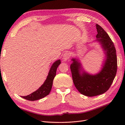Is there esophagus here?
I'll use <instances>...</instances> for the list:
<instances>
[{
    "instance_id": "34e87169",
    "label": "esophagus",
    "mask_w": 125,
    "mask_h": 125,
    "mask_svg": "<svg viewBox=\"0 0 125 125\" xmlns=\"http://www.w3.org/2000/svg\"><path fill=\"white\" fill-rule=\"evenodd\" d=\"M70 57V54L69 53V52H66L65 54H63V61H66V60H67Z\"/></svg>"
}]
</instances>
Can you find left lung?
<instances>
[{
  "mask_svg": "<svg viewBox=\"0 0 125 125\" xmlns=\"http://www.w3.org/2000/svg\"><path fill=\"white\" fill-rule=\"evenodd\" d=\"M97 41L106 51V60L100 73L91 75L85 72L80 73L81 65L75 59L70 65L72 77L75 88L83 95L94 96L106 92L110 88L115 77L117 69L116 48L110 37L100 25L96 24Z\"/></svg>",
  "mask_w": 125,
  "mask_h": 125,
  "instance_id": "obj_1",
  "label": "left lung"
}]
</instances>
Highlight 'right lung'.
<instances>
[{"instance_id":"add662e5","label":"right lung","mask_w":125,"mask_h":125,"mask_svg":"<svg viewBox=\"0 0 125 125\" xmlns=\"http://www.w3.org/2000/svg\"><path fill=\"white\" fill-rule=\"evenodd\" d=\"M60 62H61L60 60H58L52 64L46 80L38 90H37L30 95L21 97L27 100L33 101L42 99L48 95L52 89V82H53V80L56 74L57 68L60 64Z\"/></svg>"}]
</instances>
